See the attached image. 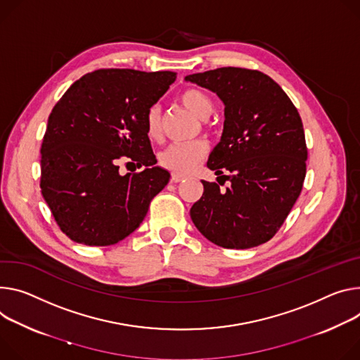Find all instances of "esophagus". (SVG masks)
Returning <instances> with one entry per match:
<instances>
[{"label": "esophagus", "instance_id": "obj_1", "mask_svg": "<svg viewBox=\"0 0 360 360\" xmlns=\"http://www.w3.org/2000/svg\"><path fill=\"white\" fill-rule=\"evenodd\" d=\"M184 179H185V176L178 175V174H172V176H171V181H172V182H181V181H184Z\"/></svg>", "mask_w": 360, "mask_h": 360}]
</instances>
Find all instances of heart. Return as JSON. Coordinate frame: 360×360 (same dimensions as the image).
<instances>
[{"instance_id":"heart-1","label":"heart","mask_w":360,"mask_h":360,"mask_svg":"<svg viewBox=\"0 0 360 360\" xmlns=\"http://www.w3.org/2000/svg\"><path fill=\"white\" fill-rule=\"evenodd\" d=\"M181 103L201 120H207L214 113V102L211 97L200 89H186L179 96ZM146 135L150 139H159L162 134L160 110L150 106L145 116ZM207 145L201 141L188 145H172L160 153V163L167 169L178 175H189L198 167L207 155Z\"/></svg>"}]
</instances>
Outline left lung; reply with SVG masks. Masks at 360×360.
I'll use <instances>...</instances> for the list:
<instances>
[{
    "mask_svg": "<svg viewBox=\"0 0 360 360\" xmlns=\"http://www.w3.org/2000/svg\"><path fill=\"white\" fill-rule=\"evenodd\" d=\"M185 80L217 93L225 106L222 136L207 167L232 182L219 190L202 181V197L189 211L192 222L224 248L264 244L303 188L307 146L302 117L284 90L258 70L221 68Z\"/></svg>",
    "mask_w": 360,
    "mask_h": 360,
    "instance_id": "8db88e82",
    "label": "left lung"
}]
</instances>
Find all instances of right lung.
Segmentation results:
<instances>
[{
  "label": "right lung",
  "instance_id": "1",
  "mask_svg": "<svg viewBox=\"0 0 360 360\" xmlns=\"http://www.w3.org/2000/svg\"><path fill=\"white\" fill-rule=\"evenodd\" d=\"M175 79L174 72L96 70L53 108L40 150V188L60 230L75 243L122 241L169 182V172L155 165L145 116ZM124 155L143 172L120 176Z\"/></svg>",
  "mask_w": 360,
  "mask_h": 360
}]
</instances>
